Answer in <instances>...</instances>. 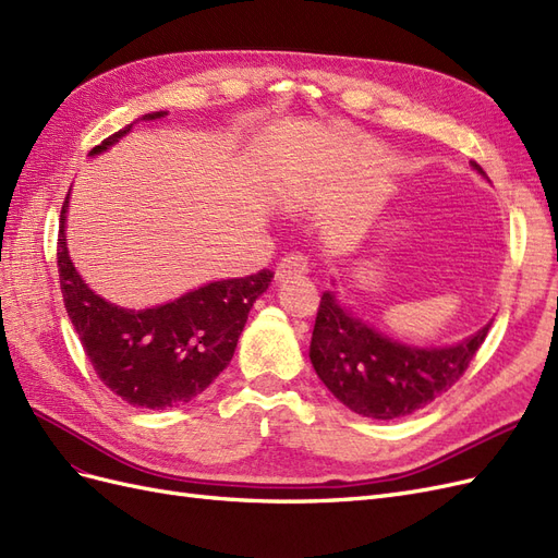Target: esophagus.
I'll use <instances>...</instances> for the list:
<instances>
[{
  "label": "esophagus",
  "instance_id": "1",
  "mask_svg": "<svg viewBox=\"0 0 558 558\" xmlns=\"http://www.w3.org/2000/svg\"><path fill=\"white\" fill-rule=\"evenodd\" d=\"M307 272H310L307 258L302 256V253H289V256L279 260L275 279H277V281H289V279L305 277Z\"/></svg>",
  "mask_w": 558,
  "mask_h": 558
}]
</instances>
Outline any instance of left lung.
I'll return each instance as SVG.
<instances>
[{"label": "left lung", "mask_w": 558, "mask_h": 558, "mask_svg": "<svg viewBox=\"0 0 558 558\" xmlns=\"http://www.w3.org/2000/svg\"><path fill=\"white\" fill-rule=\"evenodd\" d=\"M472 167L484 177L477 162ZM488 326L453 347H410L367 326L326 291L320 295L310 359L320 381L351 412L398 418L426 408L463 377Z\"/></svg>", "instance_id": "1"}]
</instances>
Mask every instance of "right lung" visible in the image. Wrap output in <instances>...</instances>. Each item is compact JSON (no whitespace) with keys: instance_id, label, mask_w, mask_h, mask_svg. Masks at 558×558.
<instances>
[{"instance_id":"obj_1","label":"right lung","mask_w":558,"mask_h":558,"mask_svg":"<svg viewBox=\"0 0 558 558\" xmlns=\"http://www.w3.org/2000/svg\"><path fill=\"white\" fill-rule=\"evenodd\" d=\"M165 111L142 116L156 121ZM132 125L118 130L90 150L102 154L125 137ZM70 195L62 202L58 234V275L66 314L78 332L83 351L97 377L134 408L167 410L191 402L223 373L258 295L272 272L211 281L167 305L125 310L88 289L66 251L64 221Z\"/></svg>"}]
</instances>
